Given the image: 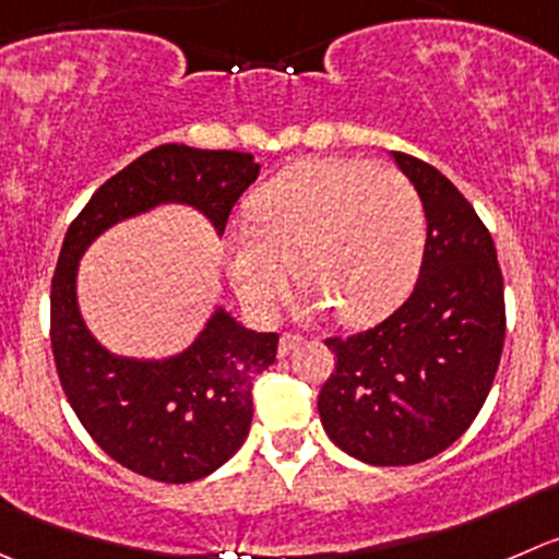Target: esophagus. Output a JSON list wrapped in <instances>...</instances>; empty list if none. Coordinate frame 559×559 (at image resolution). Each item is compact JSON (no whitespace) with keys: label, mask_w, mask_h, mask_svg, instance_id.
Instances as JSON below:
<instances>
[{"label":"esophagus","mask_w":559,"mask_h":559,"mask_svg":"<svg viewBox=\"0 0 559 559\" xmlns=\"http://www.w3.org/2000/svg\"><path fill=\"white\" fill-rule=\"evenodd\" d=\"M300 335H297V333H284V335H281V341H278V355L281 357H284V355H289V352L292 349H295V346L297 344H300Z\"/></svg>","instance_id":"obj_1"}]
</instances>
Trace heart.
<instances>
[{
	"mask_svg": "<svg viewBox=\"0 0 559 559\" xmlns=\"http://www.w3.org/2000/svg\"><path fill=\"white\" fill-rule=\"evenodd\" d=\"M251 226L231 231L229 275L257 317L302 292L344 324L377 322L406 295L426 242L424 199L399 169L311 158L262 186Z\"/></svg>",
	"mask_w": 559,
	"mask_h": 559,
	"instance_id": "obj_1",
	"label": "heart"
}]
</instances>
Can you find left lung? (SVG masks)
Returning <instances> with one entry per match:
<instances>
[{"mask_svg": "<svg viewBox=\"0 0 559 559\" xmlns=\"http://www.w3.org/2000/svg\"><path fill=\"white\" fill-rule=\"evenodd\" d=\"M393 158L424 199L420 275L377 328L324 338L335 368L317 401L330 440L373 467H409L451 448L478 417L506 344L489 229L435 166Z\"/></svg>", "mask_w": 559, "mask_h": 559, "instance_id": "8db88e82", "label": "left lung"}]
</instances>
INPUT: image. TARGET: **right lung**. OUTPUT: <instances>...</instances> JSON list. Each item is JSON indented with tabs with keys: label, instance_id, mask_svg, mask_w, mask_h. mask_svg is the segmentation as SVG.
<instances>
[{
	"label": "right lung",
	"instance_id": "obj_1",
	"mask_svg": "<svg viewBox=\"0 0 559 559\" xmlns=\"http://www.w3.org/2000/svg\"><path fill=\"white\" fill-rule=\"evenodd\" d=\"M257 177L248 153L160 144L92 193L59 251L51 278L59 384L97 448L158 484H191L235 456L251 429L253 377L275 362L278 333H253L218 311L182 355L158 362L114 357L81 322L75 264L103 229L160 202L193 204L224 235Z\"/></svg>",
	"mask_w": 559,
	"mask_h": 559
}]
</instances>
